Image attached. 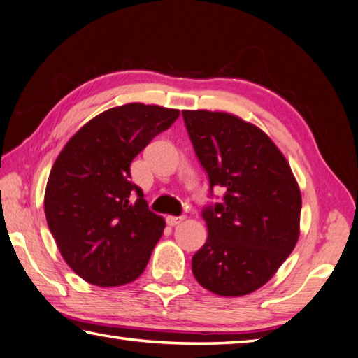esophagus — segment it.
Returning <instances> with one entry per match:
<instances>
[{"instance_id":"1","label":"esophagus","mask_w":358,"mask_h":358,"mask_svg":"<svg viewBox=\"0 0 358 358\" xmlns=\"http://www.w3.org/2000/svg\"><path fill=\"white\" fill-rule=\"evenodd\" d=\"M184 220H185V216H166V224L173 227V225H178Z\"/></svg>"}]
</instances>
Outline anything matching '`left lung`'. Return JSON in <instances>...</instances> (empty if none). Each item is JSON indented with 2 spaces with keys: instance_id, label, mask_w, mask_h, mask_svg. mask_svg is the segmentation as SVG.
I'll use <instances>...</instances> for the list:
<instances>
[{
  "instance_id": "1",
  "label": "left lung",
  "mask_w": 358,
  "mask_h": 358,
  "mask_svg": "<svg viewBox=\"0 0 358 358\" xmlns=\"http://www.w3.org/2000/svg\"><path fill=\"white\" fill-rule=\"evenodd\" d=\"M189 141L222 202L207 206V243L192 271L202 287L241 296L272 278L300 236L301 193L282 152L264 131L227 113L182 111Z\"/></svg>"
}]
</instances>
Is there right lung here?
<instances>
[{"mask_svg": "<svg viewBox=\"0 0 358 358\" xmlns=\"http://www.w3.org/2000/svg\"><path fill=\"white\" fill-rule=\"evenodd\" d=\"M179 114L143 103L111 108L80 128L58 155L45 215L58 250L80 278L115 287L145 271L165 221L131 182L129 165Z\"/></svg>", "mask_w": 358, "mask_h": 358, "instance_id": "1", "label": "right lung"}]
</instances>
